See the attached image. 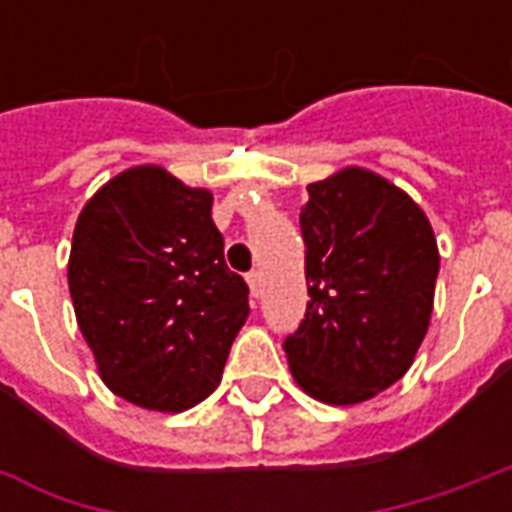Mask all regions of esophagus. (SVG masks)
I'll list each match as a JSON object with an SVG mask.
<instances>
[{"label": "esophagus", "mask_w": 512, "mask_h": 512, "mask_svg": "<svg viewBox=\"0 0 512 512\" xmlns=\"http://www.w3.org/2000/svg\"><path fill=\"white\" fill-rule=\"evenodd\" d=\"M246 282H249V293L257 299V296L263 293V277H260V271H252V274L246 277Z\"/></svg>", "instance_id": "obj_1"}]
</instances>
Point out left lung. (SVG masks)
Returning <instances> with one entry per match:
<instances>
[{"label": "left lung", "instance_id": "left-lung-1", "mask_svg": "<svg viewBox=\"0 0 512 512\" xmlns=\"http://www.w3.org/2000/svg\"><path fill=\"white\" fill-rule=\"evenodd\" d=\"M301 205L307 315L285 340L293 381L329 406H356L406 376L425 340L439 277L428 216L365 167L307 186Z\"/></svg>", "mask_w": 512, "mask_h": 512}]
</instances>
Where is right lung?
<instances>
[{
  "label": "right lung",
  "mask_w": 512,
  "mask_h": 512,
  "mask_svg": "<svg viewBox=\"0 0 512 512\" xmlns=\"http://www.w3.org/2000/svg\"><path fill=\"white\" fill-rule=\"evenodd\" d=\"M211 205V189L139 164L95 191L73 227L76 323L101 381L147 411L178 414L211 395L249 315Z\"/></svg>",
  "instance_id": "1"
}]
</instances>
